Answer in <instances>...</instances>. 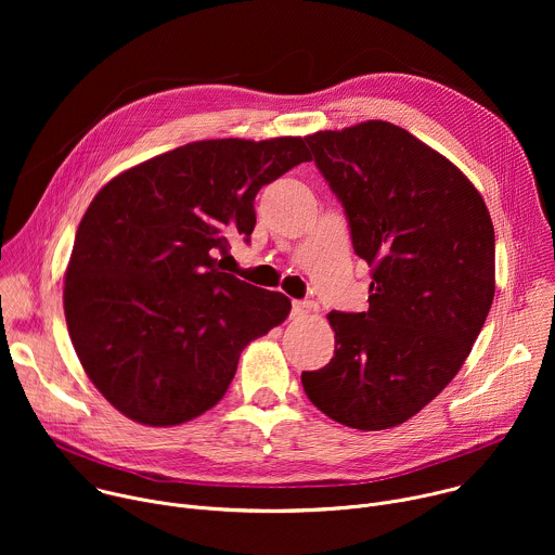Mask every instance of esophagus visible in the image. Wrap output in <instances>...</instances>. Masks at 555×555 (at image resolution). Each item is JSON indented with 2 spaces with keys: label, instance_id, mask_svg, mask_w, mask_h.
<instances>
[{
  "label": "esophagus",
  "instance_id": "34e87169",
  "mask_svg": "<svg viewBox=\"0 0 555 555\" xmlns=\"http://www.w3.org/2000/svg\"><path fill=\"white\" fill-rule=\"evenodd\" d=\"M315 311V305L309 302V300H294L292 302V319L294 321H300V319H307L309 313Z\"/></svg>",
  "mask_w": 555,
  "mask_h": 555
}]
</instances>
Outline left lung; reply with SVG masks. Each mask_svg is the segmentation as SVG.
I'll return each mask as SVG.
<instances>
[{
	"instance_id": "left-lung-1",
	"label": "left lung",
	"mask_w": 555,
	"mask_h": 555,
	"mask_svg": "<svg viewBox=\"0 0 555 555\" xmlns=\"http://www.w3.org/2000/svg\"><path fill=\"white\" fill-rule=\"evenodd\" d=\"M305 140L373 270L369 309L327 315L334 358L300 382L334 422L392 428L437 398L481 334L494 225L474 184L398 125L366 120Z\"/></svg>"
}]
</instances>
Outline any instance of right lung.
<instances>
[{
  "label": "right lung",
  "instance_id": "add662e5",
  "mask_svg": "<svg viewBox=\"0 0 555 555\" xmlns=\"http://www.w3.org/2000/svg\"><path fill=\"white\" fill-rule=\"evenodd\" d=\"M311 155L302 138L199 140L116 176L76 230L65 323L92 384L125 417L178 426L212 409L248 343L292 302L221 272L250 242L255 197Z\"/></svg>",
  "mask_w": 555,
  "mask_h": 555
}]
</instances>
